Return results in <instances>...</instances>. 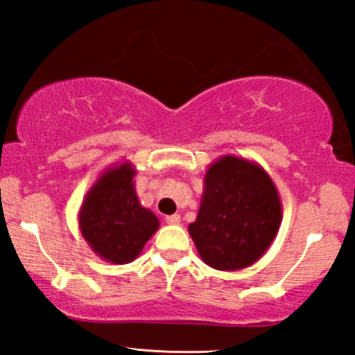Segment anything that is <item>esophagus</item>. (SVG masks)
Wrapping results in <instances>:
<instances>
[{
    "instance_id": "obj_1",
    "label": "esophagus",
    "mask_w": 355,
    "mask_h": 355,
    "mask_svg": "<svg viewBox=\"0 0 355 355\" xmlns=\"http://www.w3.org/2000/svg\"><path fill=\"white\" fill-rule=\"evenodd\" d=\"M165 221L168 223V225H179V223H181V215H178V214H174V215H168L166 218H165Z\"/></svg>"
}]
</instances>
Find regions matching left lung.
Here are the masks:
<instances>
[{"instance_id": "8db88e82", "label": "left lung", "mask_w": 355, "mask_h": 355, "mask_svg": "<svg viewBox=\"0 0 355 355\" xmlns=\"http://www.w3.org/2000/svg\"><path fill=\"white\" fill-rule=\"evenodd\" d=\"M282 223L281 196L257 162L223 155L204 174L196 221L189 234L202 262L220 271L256 263Z\"/></svg>"}]
</instances>
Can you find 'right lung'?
Masks as SVG:
<instances>
[{"instance_id": "obj_1", "label": "right lung", "mask_w": 355, "mask_h": 355, "mask_svg": "<svg viewBox=\"0 0 355 355\" xmlns=\"http://www.w3.org/2000/svg\"><path fill=\"white\" fill-rule=\"evenodd\" d=\"M129 160L109 166L84 196L78 221L84 240L105 262L124 265L139 257L159 229V218L143 207Z\"/></svg>"}]
</instances>
